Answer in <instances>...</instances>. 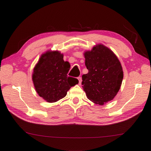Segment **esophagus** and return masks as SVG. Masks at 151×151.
<instances>
[{"mask_svg":"<svg viewBox=\"0 0 151 151\" xmlns=\"http://www.w3.org/2000/svg\"><path fill=\"white\" fill-rule=\"evenodd\" d=\"M78 80L79 81V85H80L81 83H82V78H81L80 76H79V77H78Z\"/></svg>","mask_w":151,"mask_h":151,"instance_id":"34e87169","label":"esophagus"}]
</instances>
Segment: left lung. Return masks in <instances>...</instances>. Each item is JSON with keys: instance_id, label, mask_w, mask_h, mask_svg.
I'll use <instances>...</instances> for the list:
<instances>
[{"instance_id": "obj_1", "label": "left lung", "mask_w": 151, "mask_h": 151, "mask_svg": "<svg viewBox=\"0 0 151 151\" xmlns=\"http://www.w3.org/2000/svg\"><path fill=\"white\" fill-rule=\"evenodd\" d=\"M84 56L88 72L82 75L83 91L91 101L103 105L115 98L121 86V64L115 53L101 44L85 52Z\"/></svg>"}]
</instances>
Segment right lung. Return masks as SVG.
<instances>
[{"instance_id": "1", "label": "right lung", "mask_w": 151, "mask_h": 151, "mask_svg": "<svg viewBox=\"0 0 151 151\" xmlns=\"http://www.w3.org/2000/svg\"><path fill=\"white\" fill-rule=\"evenodd\" d=\"M59 51L42 54L34 68L32 81L38 95L48 103L64 98L71 87L78 83L75 78L68 76L70 64L63 59Z\"/></svg>"}]
</instances>
